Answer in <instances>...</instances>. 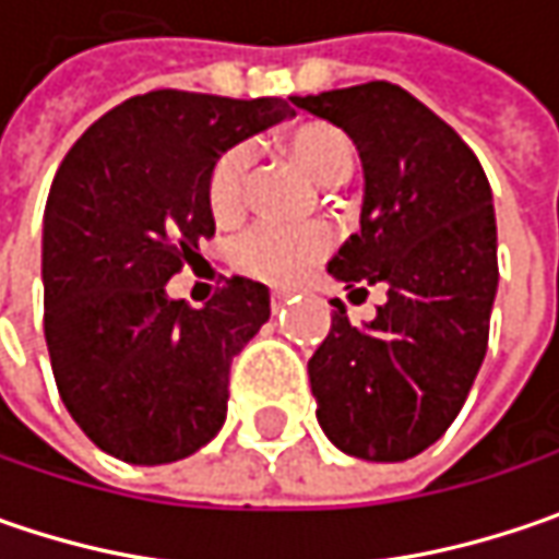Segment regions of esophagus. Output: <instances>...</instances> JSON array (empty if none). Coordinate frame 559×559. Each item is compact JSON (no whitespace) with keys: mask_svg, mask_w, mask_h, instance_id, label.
I'll list each match as a JSON object with an SVG mask.
<instances>
[{"mask_svg":"<svg viewBox=\"0 0 559 559\" xmlns=\"http://www.w3.org/2000/svg\"><path fill=\"white\" fill-rule=\"evenodd\" d=\"M290 297H294V294H290V290H272V306H275V309H278V306L287 304V300H290Z\"/></svg>","mask_w":559,"mask_h":559,"instance_id":"1","label":"esophagus"}]
</instances>
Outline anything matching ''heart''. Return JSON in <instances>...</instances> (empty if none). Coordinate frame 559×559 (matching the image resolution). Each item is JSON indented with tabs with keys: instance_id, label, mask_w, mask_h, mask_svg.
<instances>
[{
	"instance_id": "b5f03b06",
	"label": "heart",
	"mask_w": 559,
	"mask_h": 559,
	"mask_svg": "<svg viewBox=\"0 0 559 559\" xmlns=\"http://www.w3.org/2000/svg\"><path fill=\"white\" fill-rule=\"evenodd\" d=\"M290 156L322 183H341L350 175L353 146L347 136L325 121H309L287 136ZM253 168V146L234 143L215 158L206 181V200L218 222H231L247 203V181ZM334 247V231L322 222L281 225V222H253L234 237L231 262L237 272L269 284H290L322 262Z\"/></svg>"
}]
</instances>
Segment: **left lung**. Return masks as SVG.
Instances as JSON below:
<instances>
[{
    "mask_svg": "<svg viewBox=\"0 0 559 559\" xmlns=\"http://www.w3.org/2000/svg\"><path fill=\"white\" fill-rule=\"evenodd\" d=\"M290 103L337 124L362 158L359 234L328 272L356 290L388 287L366 328L331 300V331L309 359L316 416L344 453L401 463L448 431L488 350L491 187L463 136L403 86L369 81Z\"/></svg>",
    "mask_w": 559,
    "mask_h": 559,
    "instance_id": "left-lung-1",
    "label": "left lung"
}]
</instances>
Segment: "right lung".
<instances>
[{"mask_svg":"<svg viewBox=\"0 0 559 559\" xmlns=\"http://www.w3.org/2000/svg\"><path fill=\"white\" fill-rule=\"evenodd\" d=\"M287 115L278 96L153 90L61 158L43 215L46 347L71 419L124 463L183 460L225 425L231 359L269 322V290L225 278L197 309L165 284L215 234V158Z\"/></svg>","mask_w":559,"mask_h":559,"instance_id":"right-lung-1","label":"right lung"}]
</instances>
